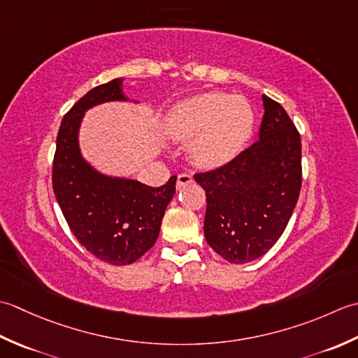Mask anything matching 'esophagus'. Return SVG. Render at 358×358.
I'll list each match as a JSON object with an SVG mask.
<instances>
[{
  "label": "esophagus",
  "mask_w": 358,
  "mask_h": 358,
  "mask_svg": "<svg viewBox=\"0 0 358 358\" xmlns=\"http://www.w3.org/2000/svg\"><path fill=\"white\" fill-rule=\"evenodd\" d=\"M189 184H193V176H192V174H188V173L179 174V176H178V182H176L178 189L184 188V187H187V185H189Z\"/></svg>",
  "instance_id": "34e87169"
}]
</instances>
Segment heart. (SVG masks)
Returning <instances> with one entry per match:
<instances>
[{
  "label": "heart",
  "mask_w": 358,
  "mask_h": 358,
  "mask_svg": "<svg viewBox=\"0 0 358 358\" xmlns=\"http://www.w3.org/2000/svg\"><path fill=\"white\" fill-rule=\"evenodd\" d=\"M255 113L243 96L206 92L174 105L165 115L171 137L192 143L193 160L203 169H221L235 160L253 134Z\"/></svg>",
  "instance_id": "obj_1"
}]
</instances>
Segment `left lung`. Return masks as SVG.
Masks as SVG:
<instances>
[{
	"label": "left lung",
	"instance_id": "8db88e82",
	"mask_svg": "<svg viewBox=\"0 0 358 358\" xmlns=\"http://www.w3.org/2000/svg\"><path fill=\"white\" fill-rule=\"evenodd\" d=\"M262 106L258 141L230 164L194 176L207 194L203 235L233 264L272 249L300 196V134L284 108L264 94Z\"/></svg>",
	"mask_w": 358,
	"mask_h": 358
}]
</instances>
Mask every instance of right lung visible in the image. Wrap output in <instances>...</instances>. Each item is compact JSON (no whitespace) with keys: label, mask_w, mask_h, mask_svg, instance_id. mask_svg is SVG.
<instances>
[{"label":"right lung","mask_w":358,"mask_h":358,"mask_svg":"<svg viewBox=\"0 0 358 358\" xmlns=\"http://www.w3.org/2000/svg\"><path fill=\"white\" fill-rule=\"evenodd\" d=\"M123 80L94 87L69 109L57 136L52 170L55 199L71 231L87 252L113 266L131 264L155 245L178 179L148 187L101 173L82 155L80 128L91 108L109 101L141 103L123 92Z\"/></svg>","instance_id":"right-lung-1"}]
</instances>
